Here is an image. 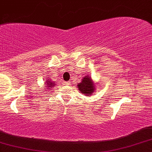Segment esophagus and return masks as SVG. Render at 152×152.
<instances>
[{
    "label": "esophagus",
    "mask_w": 152,
    "mask_h": 152,
    "mask_svg": "<svg viewBox=\"0 0 152 152\" xmlns=\"http://www.w3.org/2000/svg\"><path fill=\"white\" fill-rule=\"evenodd\" d=\"M70 83H71V81H67V82H65V83L66 85H69L70 84Z\"/></svg>",
    "instance_id": "34e87169"
}]
</instances>
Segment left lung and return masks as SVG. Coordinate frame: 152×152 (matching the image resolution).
Segmentation results:
<instances>
[{
	"instance_id": "8db88e82",
	"label": "left lung",
	"mask_w": 152,
	"mask_h": 152,
	"mask_svg": "<svg viewBox=\"0 0 152 152\" xmlns=\"http://www.w3.org/2000/svg\"><path fill=\"white\" fill-rule=\"evenodd\" d=\"M78 88L81 93L84 94L86 96H89L93 94L95 90V87L94 86L93 82L91 81V78L88 76H84L82 81L78 84Z\"/></svg>"
}]
</instances>
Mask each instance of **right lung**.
I'll return each instance as SVG.
<instances>
[{
    "instance_id": "add662e5",
    "label": "right lung",
    "mask_w": 152,
    "mask_h": 152,
    "mask_svg": "<svg viewBox=\"0 0 152 152\" xmlns=\"http://www.w3.org/2000/svg\"><path fill=\"white\" fill-rule=\"evenodd\" d=\"M48 83H47V85H48V87H50V88H52V87H53V86H55V85H54V83H53V82H50V81H48Z\"/></svg>"
}]
</instances>
